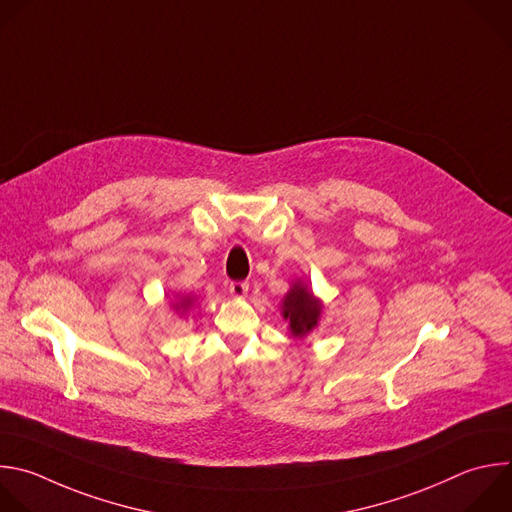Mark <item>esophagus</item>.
I'll return each instance as SVG.
<instances>
[{
  "label": "esophagus",
  "mask_w": 512,
  "mask_h": 512,
  "mask_svg": "<svg viewBox=\"0 0 512 512\" xmlns=\"http://www.w3.org/2000/svg\"><path fill=\"white\" fill-rule=\"evenodd\" d=\"M229 291H231L235 297H245L247 291H249V283H247V281H231V283H229Z\"/></svg>",
  "instance_id": "obj_1"
}]
</instances>
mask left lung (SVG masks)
I'll return each mask as SVG.
<instances>
[{
	"label": "left lung",
	"mask_w": 512,
	"mask_h": 512,
	"mask_svg": "<svg viewBox=\"0 0 512 512\" xmlns=\"http://www.w3.org/2000/svg\"><path fill=\"white\" fill-rule=\"evenodd\" d=\"M319 311V301L307 291V287L293 283L283 301V317L289 319L291 333L295 337H303L307 331H311L317 325Z\"/></svg>",
	"instance_id": "obj_1"
}]
</instances>
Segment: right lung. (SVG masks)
Returning <instances> with one entry per match:
<instances>
[{"instance_id": "obj_1", "label": "right lung", "mask_w": 512, "mask_h": 512, "mask_svg": "<svg viewBox=\"0 0 512 512\" xmlns=\"http://www.w3.org/2000/svg\"><path fill=\"white\" fill-rule=\"evenodd\" d=\"M187 305H191V299H187V301L181 303V307H185V309H187Z\"/></svg>"}]
</instances>
